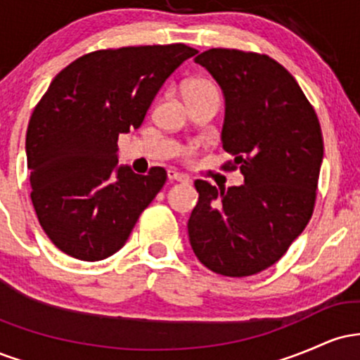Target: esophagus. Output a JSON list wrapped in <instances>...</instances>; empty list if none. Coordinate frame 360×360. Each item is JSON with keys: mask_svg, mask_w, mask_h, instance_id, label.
Returning <instances> with one entry per match:
<instances>
[{"mask_svg": "<svg viewBox=\"0 0 360 360\" xmlns=\"http://www.w3.org/2000/svg\"><path fill=\"white\" fill-rule=\"evenodd\" d=\"M167 177L171 181H177V183H189V179L186 176L181 174V172L174 171V169H169L167 171Z\"/></svg>", "mask_w": 360, "mask_h": 360, "instance_id": "1", "label": "esophagus"}]
</instances>
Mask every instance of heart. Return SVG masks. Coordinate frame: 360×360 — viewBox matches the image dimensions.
I'll use <instances>...</instances> for the list:
<instances>
[{"label": "heart", "mask_w": 360, "mask_h": 360, "mask_svg": "<svg viewBox=\"0 0 360 360\" xmlns=\"http://www.w3.org/2000/svg\"><path fill=\"white\" fill-rule=\"evenodd\" d=\"M184 94L186 96H201V94H218V91L210 81L206 79H191L184 84ZM196 150V147L186 148L184 154L191 155Z\"/></svg>", "instance_id": "heart-1"}]
</instances>
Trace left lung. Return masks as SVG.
Masks as SVG:
<instances>
[{"instance_id":"1","label":"left lung","mask_w":360,"mask_h":360,"mask_svg":"<svg viewBox=\"0 0 360 360\" xmlns=\"http://www.w3.org/2000/svg\"><path fill=\"white\" fill-rule=\"evenodd\" d=\"M225 94L223 148L242 186L198 179L188 221L203 266L229 278L267 269L286 254L315 210L323 137L315 108L278 60L266 53L210 49L194 59Z\"/></svg>"}]
</instances>
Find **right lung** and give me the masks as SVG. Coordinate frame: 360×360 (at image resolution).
Instances as JSON below:
<instances>
[{
	"label": "right lung",
	"mask_w": 360,
	"mask_h": 360,
	"mask_svg": "<svg viewBox=\"0 0 360 360\" xmlns=\"http://www.w3.org/2000/svg\"><path fill=\"white\" fill-rule=\"evenodd\" d=\"M198 51L186 44L101 49L53 77L27 130V166L37 218L57 249L101 260L125 245L166 184L117 169L118 137L139 128L164 81Z\"/></svg>",
	"instance_id": "obj_1"
}]
</instances>
